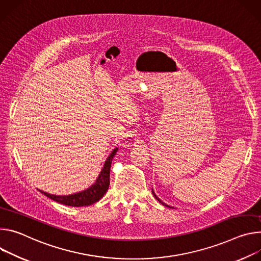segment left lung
<instances>
[{
  "label": "left lung",
  "instance_id": "1",
  "mask_svg": "<svg viewBox=\"0 0 261 261\" xmlns=\"http://www.w3.org/2000/svg\"><path fill=\"white\" fill-rule=\"evenodd\" d=\"M152 194H153V196H154V197H155V199H156V200H158V201H159V202H160V203H162V204H163V205H165V206H167V207H170V208H171V206H169V205H168V204H166V203H164V202H163V201H162V200H161V199H160V198H159V197H158V196H156V195H155V193H154V192H153V190H152ZM172 208H173V207H172Z\"/></svg>",
  "mask_w": 261,
  "mask_h": 261
}]
</instances>
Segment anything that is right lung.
<instances>
[{
	"mask_svg": "<svg viewBox=\"0 0 261 261\" xmlns=\"http://www.w3.org/2000/svg\"><path fill=\"white\" fill-rule=\"evenodd\" d=\"M118 148L116 147L113 149V151L110 153L108 156L107 161L103 164V167L99 173L98 177L96 178L95 182L89 187L88 189H86L82 192L71 194V195H66V196H58V195H53L48 194L46 192H43L39 190L43 195L48 197L49 199L59 202L61 204L68 205V206H74V207H81V206H88L91 205L98 200L102 198V196L107 193L109 186H110V169H111V164L112 160L115 156L116 152H117Z\"/></svg>",
	"mask_w": 261,
	"mask_h": 261,
	"instance_id": "1",
	"label": "right lung"
}]
</instances>
